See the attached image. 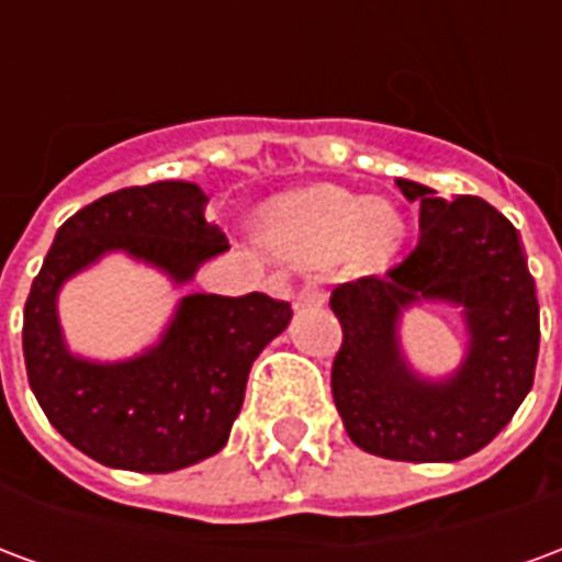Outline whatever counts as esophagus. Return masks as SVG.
Instances as JSON below:
<instances>
[{
	"instance_id": "34e87169",
	"label": "esophagus",
	"mask_w": 562,
	"mask_h": 562,
	"mask_svg": "<svg viewBox=\"0 0 562 562\" xmlns=\"http://www.w3.org/2000/svg\"><path fill=\"white\" fill-rule=\"evenodd\" d=\"M325 304V294L318 292L316 285H304V289H297L294 292V306L297 310H304V306H322Z\"/></svg>"
}]
</instances>
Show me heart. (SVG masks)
Wrapping results in <instances>:
<instances>
[{
	"label": "heart",
	"mask_w": 562,
	"mask_h": 562,
	"mask_svg": "<svg viewBox=\"0 0 562 562\" xmlns=\"http://www.w3.org/2000/svg\"><path fill=\"white\" fill-rule=\"evenodd\" d=\"M265 240L301 265L346 256L355 270H382L401 252L406 220L391 201L318 183L277 198L265 210Z\"/></svg>",
	"instance_id": "obj_1"
}]
</instances>
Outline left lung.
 <instances>
[{"label": "left lung", "mask_w": 562, "mask_h": 562, "mask_svg": "<svg viewBox=\"0 0 562 562\" xmlns=\"http://www.w3.org/2000/svg\"><path fill=\"white\" fill-rule=\"evenodd\" d=\"M422 204V237L385 280L337 285L342 325L330 389L346 434L376 458L451 463L482 451L532 389L539 301L515 225L475 195L436 198L397 180ZM424 303L461 310L468 349L446 378L418 374L405 358L402 316Z\"/></svg>", "instance_id": "1"}]
</instances>
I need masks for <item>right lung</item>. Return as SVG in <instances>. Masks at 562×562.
Returning a JSON list of instances; mask_svg holds the SVG:
<instances>
[{"instance_id": "obj_1", "label": "right lung", "mask_w": 562, "mask_h": 562, "mask_svg": "<svg viewBox=\"0 0 562 562\" xmlns=\"http://www.w3.org/2000/svg\"><path fill=\"white\" fill-rule=\"evenodd\" d=\"M210 198L186 180L132 186L92 201L56 232L23 310V358L35 401L71 446L104 467L186 470L228 442L252 361L292 322V306L252 292H192L159 340L120 361L71 352L59 292L104 256L123 252L180 289L222 256L225 234L204 220Z\"/></svg>"}]
</instances>
